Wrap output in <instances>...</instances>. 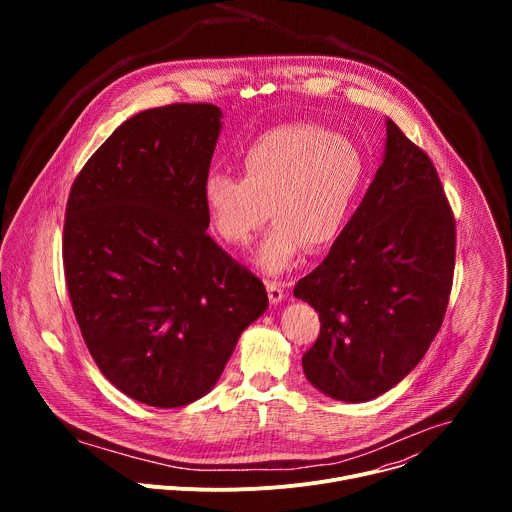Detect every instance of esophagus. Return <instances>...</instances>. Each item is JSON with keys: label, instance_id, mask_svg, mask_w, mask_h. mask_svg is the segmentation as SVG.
<instances>
[{"label": "esophagus", "instance_id": "obj_1", "mask_svg": "<svg viewBox=\"0 0 512 512\" xmlns=\"http://www.w3.org/2000/svg\"><path fill=\"white\" fill-rule=\"evenodd\" d=\"M267 285V294H269V302L271 304H279L283 300V283L281 281H275V279H267L265 281Z\"/></svg>", "mask_w": 512, "mask_h": 512}]
</instances>
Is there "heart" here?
Here are the masks:
<instances>
[{"label":"heart","instance_id":"b5f03b06","mask_svg":"<svg viewBox=\"0 0 512 512\" xmlns=\"http://www.w3.org/2000/svg\"><path fill=\"white\" fill-rule=\"evenodd\" d=\"M356 145L314 123H291L257 137L243 156V180L210 174L202 198L218 239L245 247L271 216L257 263L283 273L304 247H328L342 233L362 186Z\"/></svg>","mask_w":512,"mask_h":512}]
</instances>
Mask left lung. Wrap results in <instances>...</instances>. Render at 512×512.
I'll return each mask as SVG.
<instances>
[{"mask_svg": "<svg viewBox=\"0 0 512 512\" xmlns=\"http://www.w3.org/2000/svg\"><path fill=\"white\" fill-rule=\"evenodd\" d=\"M456 218L429 156L387 119L385 160L328 257L294 296L320 316L302 364L332 399L371 401L405 379L440 332Z\"/></svg>", "mask_w": 512, "mask_h": 512, "instance_id": "8db88e82", "label": "left lung"}]
</instances>
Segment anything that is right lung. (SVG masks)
I'll use <instances>...</instances> for the list:
<instances>
[{"instance_id": "obj_1", "label": "right lung", "mask_w": 512, "mask_h": 512, "mask_svg": "<svg viewBox=\"0 0 512 512\" xmlns=\"http://www.w3.org/2000/svg\"><path fill=\"white\" fill-rule=\"evenodd\" d=\"M221 109L174 103L121 123L70 186L62 263L101 373L152 407H182L221 377L267 310L259 277L206 233L202 188Z\"/></svg>"}]
</instances>
